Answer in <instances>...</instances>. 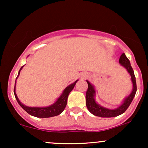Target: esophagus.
<instances>
[{"mask_svg": "<svg viewBox=\"0 0 148 148\" xmlns=\"http://www.w3.org/2000/svg\"><path fill=\"white\" fill-rule=\"evenodd\" d=\"M87 76H88L87 75H84V76H83V77H84V78H86V77H87Z\"/></svg>", "mask_w": 148, "mask_h": 148, "instance_id": "obj_1", "label": "esophagus"}]
</instances>
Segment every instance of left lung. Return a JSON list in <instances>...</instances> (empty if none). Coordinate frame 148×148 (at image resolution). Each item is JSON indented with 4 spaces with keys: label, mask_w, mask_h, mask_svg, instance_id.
Returning a JSON list of instances; mask_svg holds the SVG:
<instances>
[{
    "label": "left lung",
    "mask_w": 148,
    "mask_h": 148,
    "mask_svg": "<svg viewBox=\"0 0 148 148\" xmlns=\"http://www.w3.org/2000/svg\"><path fill=\"white\" fill-rule=\"evenodd\" d=\"M119 63H120L122 66H123L127 69L129 74H130L132 84H133V90L130 95L125 98L123 103L118 108H115V109H109V108H106L100 106L96 102L95 99V90L94 86L89 81H86L88 85V88L86 94V106H87L88 111L90 112L92 114L98 117H101V118H111V117L118 116V115L123 114V113L126 111V110L132 103L134 97H135L136 92L137 90L136 77L134 75L133 69L131 66L130 60L124 53L120 56V59H119Z\"/></svg>",
    "instance_id": "1"
}]
</instances>
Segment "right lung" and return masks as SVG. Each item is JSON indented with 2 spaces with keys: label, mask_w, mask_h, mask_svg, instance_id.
<instances>
[{
  "label": "right lung",
  "mask_w": 148,
  "mask_h": 148,
  "mask_svg": "<svg viewBox=\"0 0 148 148\" xmlns=\"http://www.w3.org/2000/svg\"><path fill=\"white\" fill-rule=\"evenodd\" d=\"M23 66H22L20 69V70L18 71V74L16 79L18 78V76H19L20 71L23 68ZM78 81V80H76L74 83L70 84L69 86H67L65 89L64 90L63 92L62 93V95L60 96V97L57 99V101L55 103H53L51 106H47V107H29L23 105L21 101H19V99H18L17 96H16V92H15V87H16V81H15V86H14V93L15 98H16V101L18 103V104L22 107L24 111H25L28 114L33 115V116L37 117V118H50V117H53L56 116V115H60L62 111H64V108H65L66 105H67V98H68V95L71 91L72 90L73 88H74L76 82Z\"/></svg>",
  "instance_id": "add662e5"
}]
</instances>
